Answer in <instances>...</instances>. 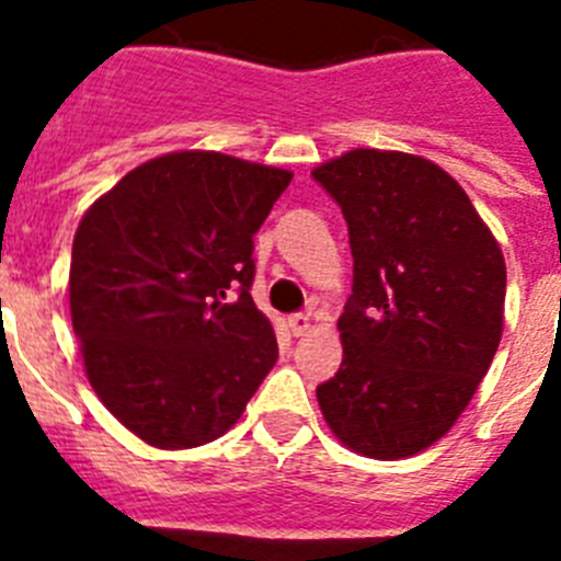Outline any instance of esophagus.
Returning a JSON list of instances; mask_svg holds the SVG:
<instances>
[{"label": "esophagus", "mask_w": 561, "mask_h": 561, "mask_svg": "<svg viewBox=\"0 0 561 561\" xmlns=\"http://www.w3.org/2000/svg\"><path fill=\"white\" fill-rule=\"evenodd\" d=\"M289 331L295 336H304L311 331V317L309 314H291L289 317Z\"/></svg>", "instance_id": "1"}]
</instances>
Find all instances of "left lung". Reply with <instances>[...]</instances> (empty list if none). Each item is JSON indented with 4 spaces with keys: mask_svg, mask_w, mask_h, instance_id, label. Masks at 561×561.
I'll return each instance as SVG.
<instances>
[{
    "mask_svg": "<svg viewBox=\"0 0 561 561\" xmlns=\"http://www.w3.org/2000/svg\"><path fill=\"white\" fill-rule=\"evenodd\" d=\"M311 176L342 207L354 255V295L336 320L342 365L317 401L348 449L410 458L453 430L497 354L503 250L424 157L354 148Z\"/></svg>",
    "mask_w": 561,
    "mask_h": 561,
    "instance_id": "1",
    "label": "left lung"
}]
</instances>
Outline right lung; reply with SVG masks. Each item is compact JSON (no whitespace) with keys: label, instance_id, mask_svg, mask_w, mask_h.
Returning <instances> with one entry per match:
<instances>
[{"label":"right lung","instance_id":"1","mask_svg":"<svg viewBox=\"0 0 561 561\" xmlns=\"http://www.w3.org/2000/svg\"><path fill=\"white\" fill-rule=\"evenodd\" d=\"M289 182L291 171L230 153L173 151L83 213L69 264L83 368L108 413L151 447L221 438L277 362L250 295L252 236Z\"/></svg>","mask_w":561,"mask_h":561}]
</instances>
